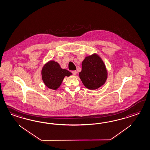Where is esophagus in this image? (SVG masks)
<instances>
[{
    "instance_id": "1",
    "label": "esophagus",
    "mask_w": 150,
    "mask_h": 150,
    "mask_svg": "<svg viewBox=\"0 0 150 150\" xmlns=\"http://www.w3.org/2000/svg\"><path fill=\"white\" fill-rule=\"evenodd\" d=\"M72 73H73V74L74 75H76L77 72H76V71H72Z\"/></svg>"
}]
</instances>
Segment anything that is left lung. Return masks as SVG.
Masks as SVG:
<instances>
[{"mask_svg": "<svg viewBox=\"0 0 150 150\" xmlns=\"http://www.w3.org/2000/svg\"><path fill=\"white\" fill-rule=\"evenodd\" d=\"M79 77L83 85L89 90H97L105 84L108 71L99 55L95 53L85 57L82 62Z\"/></svg>", "mask_w": 150, "mask_h": 150, "instance_id": "8db88e82", "label": "left lung"}]
</instances>
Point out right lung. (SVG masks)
<instances>
[{"label": "right lung", "mask_w": 150, "mask_h": 150, "mask_svg": "<svg viewBox=\"0 0 150 150\" xmlns=\"http://www.w3.org/2000/svg\"><path fill=\"white\" fill-rule=\"evenodd\" d=\"M41 75L45 86L51 90H57L60 86L64 77L70 76L72 73L62 68L58 63L51 60L43 65Z\"/></svg>", "instance_id": "1"}]
</instances>
